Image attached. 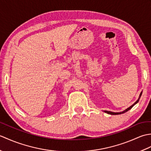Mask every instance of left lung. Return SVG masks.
I'll return each instance as SVG.
<instances>
[{
    "instance_id": "obj_1",
    "label": "left lung",
    "mask_w": 151,
    "mask_h": 151,
    "mask_svg": "<svg viewBox=\"0 0 151 151\" xmlns=\"http://www.w3.org/2000/svg\"><path fill=\"white\" fill-rule=\"evenodd\" d=\"M142 92H141V93H140V95H139V98H138V99H137V100L134 102V103L132 105V106H130L129 107V108H127L126 110H124L123 111H121V112H113V111H106V110H104V111L105 112V113H107V114H110V115H119V114H124V113H125V112H127V111H129V110H130L131 108H132L134 105H135L136 104H137V102H138V101H139V99H140V97H141V96H142Z\"/></svg>"
}]
</instances>
